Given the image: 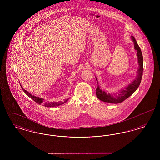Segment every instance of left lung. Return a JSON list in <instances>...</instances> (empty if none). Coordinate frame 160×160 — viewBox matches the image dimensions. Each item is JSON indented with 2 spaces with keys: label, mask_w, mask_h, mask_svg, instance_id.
<instances>
[{
  "label": "left lung",
  "mask_w": 160,
  "mask_h": 160,
  "mask_svg": "<svg viewBox=\"0 0 160 160\" xmlns=\"http://www.w3.org/2000/svg\"><path fill=\"white\" fill-rule=\"evenodd\" d=\"M131 38L134 42V49L137 51V59H138V68L137 69V75L136 78L125 88L121 89V91L116 93H107L104 91H102L100 89L99 85L98 84L97 88L96 89V95L97 98L104 102H106L108 103H113V104H118L121 103L123 102L124 100L130 97L134 92L136 91L138 88L142 78L143 76V58L142 51L137 44L136 39L133 36H131ZM97 83L98 80L97 77H95Z\"/></svg>",
  "instance_id": "left-lung-1"
}]
</instances>
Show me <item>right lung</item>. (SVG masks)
I'll list each match as a JSON object with an SVG mask.
<instances>
[{"label": "right lung", "mask_w": 160, "mask_h": 160, "mask_svg": "<svg viewBox=\"0 0 160 160\" xmlns=\"http://www.w3.org/2000/svg\"><path fill=\"white\" fill-rule=\"evenodd\" d=\"M21 86V84H20ZM22 89L23 90V91L24 92V93L29 97H30L31 99H33V101H35L37 103H38L39 104H43V106L45 107H56L59 106L60 105H62L64 103H65L69 98L67 99H64V101H59V102H48V101H46L44 98H39L38 97H36V96H34L33 95H32L31 93H30L29 92L24 90L22 88V86H21Z\"/></svg>", "instance_id": "obj_1"}]
</instances>
